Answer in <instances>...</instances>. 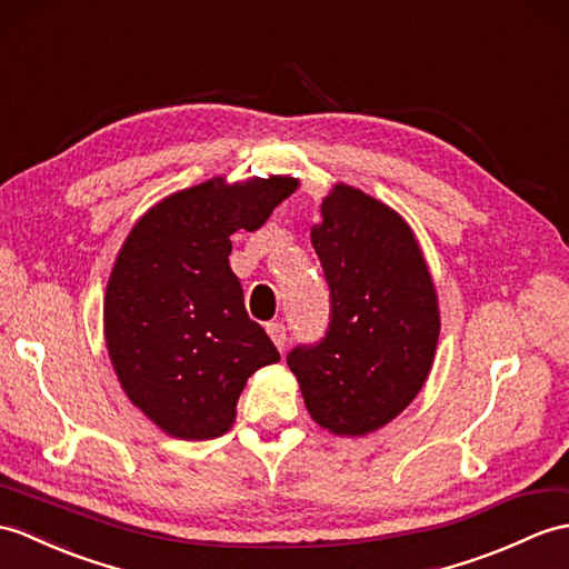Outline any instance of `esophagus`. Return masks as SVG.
<instances>
[{
	"label": "esophagus",
	"mask_w": 569,
	"mask_h": 569,
	"mask_svg": "<svg viewBox=\"0 0 569 569\" xmlns=\"http://www.w3.org/2000/svg\"><path fill=\"white\" fill-rule=\"evenodd\" d=\"M267 332H269L271 341L276 345V349L283 351V349H286V341H288L286 325H283V322H269V325H267Z\"/></svg>",
	"instance_id": "34e87169"
}]
</instances>
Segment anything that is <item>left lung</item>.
I'll use <instances>...</instances> for the list:
<instances>
[{
  "instance_id": "left-lung-1",
  "label": "left lung",
  "mask_w": 569,
  "mask_h": 569,
  "mask_svg": "<svg viewBox=\"0 0 569 569\" xmlns=\"http://www.w3.org/2000/svg\"><path fill=\"white\" fill-rule=\"evenodd\" d=\"M310 240L329 286V325L288 351L310 417L339 436L371 433L417 398L439 339L436 290L407 222L339 183Z\"/></svg>"
}]
</instances>
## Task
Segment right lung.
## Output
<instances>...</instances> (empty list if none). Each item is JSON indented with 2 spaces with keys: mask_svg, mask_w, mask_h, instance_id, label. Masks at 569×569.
<instances>
[{
  "mask_svg": "<svg viewBox=\"0 0 569 569\" xmlns=\"http://www.w3.org/2000/svg\"><path fill=\"white\" fill-rule=\"evenodd\" d=\"M288 177L171 193L130 230L103 300L106 347L136 407L177 439L232 427L247 378L281 359L249 320L230 269L237 230H259L296 191Z\"/></svg>",
  "mask_w": 569,
  "mask_h": 569,
  "instance_id": "right-lung-1",
  "label": "right lung"
}]
</instances>
